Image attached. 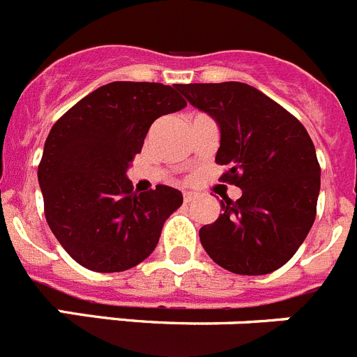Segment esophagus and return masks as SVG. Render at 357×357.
I'll return each instance as SVG.
<instances>
[{
	"mask_svg": "<svg viewBox=\"0 0 357 357\" xmlns=\"http://www.w3.org/2000/svg\"><path fill=\"white\" fill-rule=\"evenodd\" d=\"M195 199V194L194 192H190V190H186V192H183V201L185 202H192Z\"/></svg>",
	"mask_w": 357,
	"mask_h": 357,
	"instance_id": "obj_1",
	"label": "esophagus"
}]
</instances>
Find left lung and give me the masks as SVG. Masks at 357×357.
<instances>
[{"mask_svg": "<svg viewBox=\"0 0 357 357\" xmlns=\"http://www.w3.org/2000/svg\"><path fill=\"white\" fill-rule=\"evenodd\" d=\"M179 91L215 119V162L229 165L220 179L242 188V197L220 201L222 213L199 229L202 247L233 274L278 271L297 252L317 215L320 165L306 128L247 83H188Z\"/></svg>", "mask_w": 357, "mask_h": 357, "instance_id": "left-lung-1", "label": "left lung"}]
</instances>
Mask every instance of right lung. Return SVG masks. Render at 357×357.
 Returning a JSON list of instances; mask_svg holds the SVG:
<instances>
[{
  "instance_id": "add662e5",
  "label": "right lung",
  "mask_w": 357,
  "mask_h": 357,
  "mask_svg": "<svg viewBox=\"0 0 357 357\" xmlns=\"http://www.w3.org/2000/svg\"><path fill=\"white\" fill-rule=\"evenodd\" d=\"M179 85L114 82L78 101L44 144L38 185L51 231L70 258L94 272L133 268L155 250L181 192H137L128 179L151 124L186 107Z\"/></svg>"
}]
</instances>
